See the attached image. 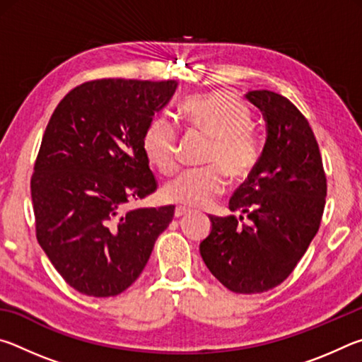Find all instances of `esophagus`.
<instances>
[{
  "label": "esophagus",
  "instance_id": "1",
  "mask_svg": "<svg viewBox=\"0 0 362 362\" xmlns=\"http://www.w3.org/2000/svg\"><path fill=\"white\" fill-rule=\"evenodd\" d=\"M189 211L187 209V207H183V206H177L175 207V217L179 218V217H182V216H185V214H188Z\"/></svg>",
  "mask_w": 362,
  "mask_h": 362
}]
</instances>
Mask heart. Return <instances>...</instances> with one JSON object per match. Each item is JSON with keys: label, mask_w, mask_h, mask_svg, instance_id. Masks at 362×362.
Instances as JSON below:
<instances>
[{"label": "heart", "mask_w": 362, "mask_h": 362, "mask_svg": "<svg viewBox=\"0 0 362 362\" xmlns=\"http://www.w3.org/2000/svg\"><path fill=\"white\" fill-rule=\"evenodd\" d=\"M182 113L187 124L211 137L206 168L188 169L164 187V198L183 206L203 207L218 198L233 182L252 175L262 158V142L254 132L249 108L228 90L194 94L185 99ZM179 127L164 116L151 119L144 132V151L164 175L179 166Z\"/></svg>", "instance_id": "b5f03b06"}]
</instances>
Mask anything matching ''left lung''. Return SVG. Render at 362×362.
<instances>
[{
    "instance_id": "left-lung-1",
    "label": "left lung",
    "mask_w": 362,
    "mask_h": 362,
    "mask_svg": "<svg viewBox=\"0 0 362 362\" xmlns=\"http://www.w3.org/2000/svg\"><path fill=\"white\" fill-rule=\"evenodd\" d=\"M247 99L265 115L267 144L259 166L230 199L241 216H209L212 230L199 252L226 289L260 293L289 278L316 236L327 180L302 112L272 90H250Z\"/></svg>"
}]
</instances>
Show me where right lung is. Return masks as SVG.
<instances>
[{
  "label": "right lung",
  "instance_id": "right-lung-1",
  "mask_svg": "<svg viewBox=\"0 0 362 362\" xmlns=\"http://www.w3.org/2000/svg\"><path fill=\"white\" fill-rule=\"evenodd\" d=\"M175 88V79H93L47 122L30 182L36 240L78 292L126 291L174 217V206L131 211L129 203L158 188L144 132Z\"/></svg>",
  "mask_w": 362,
  "mask_h": 362
}]
</instances>
